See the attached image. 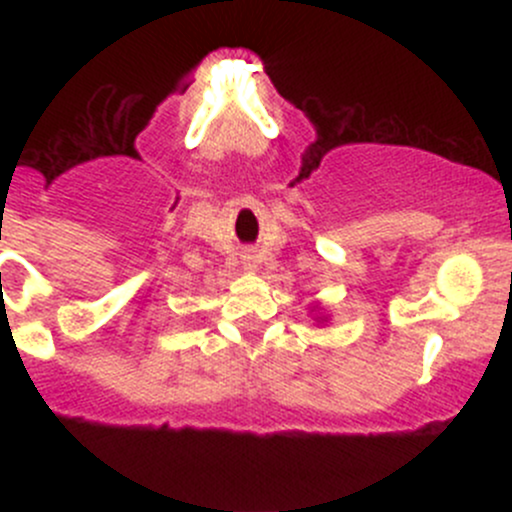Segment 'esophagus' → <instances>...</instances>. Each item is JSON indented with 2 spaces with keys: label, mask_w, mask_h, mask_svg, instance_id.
Masks as SVG:
<instances>
[{
  "label": "esophagus",
  "mask_w": 512,
  "mask_h": 512,
  "mask_svg": "<svg viewBox=\"0 0 512 512\" xmlns=\"http://www.w3.org/2000/svg\"><path fill=\"white\" fill-rule=\"evenodd\" d=\"M255 255H245V264H248V267H255Z\"/></svg>",
  "instance_id": "obj_1"
}]
</instances>
